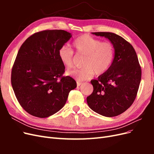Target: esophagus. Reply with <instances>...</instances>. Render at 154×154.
Here are the masks:
<instances>
[{"label": "esophagus", "instance_id": "obj_1", "mask_svg": "<svg viewBox=\"0 0 154 154\" xmlns=\"http://www.w3.org/2000/svg\"><path fill=\"white\" fill-rule=\"evenodd\" d=\"M83 84V83H82V82H77V86H80L81 85H82Z\"/></svg>", "mask_w": 154, "mask_h": 154}]
</instances>
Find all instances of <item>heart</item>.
Instances as JSON below:
<instances>
[{"label": "heart", "instance_id": "obj_1", "mask_svg": "<svg viewBox=\"0 0 154 154\" xmlns=\"http://www.w3.org/2000/svg\"><path fill=\"white\" fill-rule=\"evenodd\" d=\"M77 56L84 57L80 69H72L68 75L78 81H85L96 75L104 74L110 69L115 57V48L109 41L102 42L89 35L84 34L76 38L72 44ZM74 51L67 45H63L58 51L60 62L67 68L74 65Z\"/></svg>", "mask_w": 154, "mask_h": 154}]
</instances>
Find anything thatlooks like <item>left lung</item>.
<instances>
[{"label": "left lung", "instance_id": "8db88e82", "mask_svg": "<svg viewBox=\"0 0 154 154\" xmlns=\"http://www.w3.org/2000/svg\"><path fill=\"white\" fill-rule=\"evenodd\" d=\"M92 34L105 36L113 44L115 57L109 71L91 82L94 90L87 102L96 113L114 117L134 103L141 79V67L133 46L123 37L109 32Z\"/></svg>", "mask_w": 154, "mask_h": 154}]
</instances>
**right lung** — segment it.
<instances>
[{
	"label": "right lung",
	"instance_id": "right-lung-1",
	"mask_svg": "<svg viewBox=\"0 0 154 154\" xmlns=\"http://www.w3.org/2000/svg\"><path fill=\"white\" fill-rule=\"evenodd\" d=\"M71 37L64 30H44L27 38L18 50L11 82L18 103L29 114L44 118L57 113L76 87L72 78L63 76L58 57Z\"/></svg>",
	"mask_w": 154,
	"mask_h": 154
}]
</instances>
